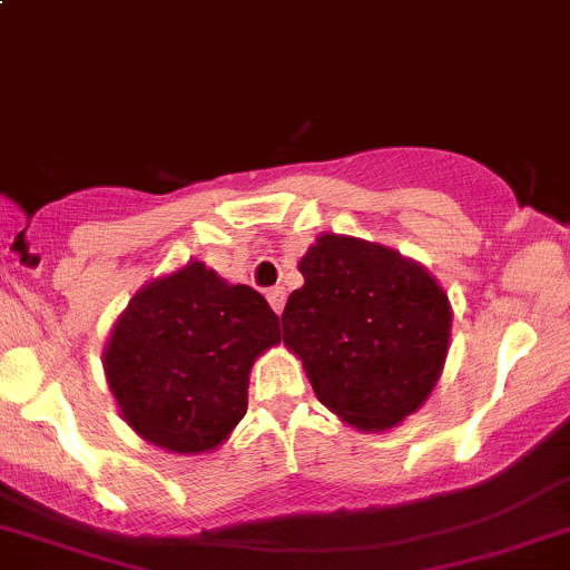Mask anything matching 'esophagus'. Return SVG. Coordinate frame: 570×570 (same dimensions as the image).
I'll use <instances>...</instances> for the list:
<instances>
[{
    "mask_svg": "<svg viewBox=\"0 0 570 570\" xmlns=\"http://www.w3.org/2000/svg\"><path fill=\"white\" fill-rule=\"evenodd\" d=\"M267 301H269V306H273L275 314L284 312V306H286V289H284V286H273V289L267 292Z\"/></svg>",
    "mask_w": 570,
    "mask_h": 570,
    "instance_id": "34e87169",
    "label": "esophagus"
}]
</instances>
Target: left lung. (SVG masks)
I'll list each match as a JSON object with an SVG mask.
<instances>
[{
	"label": "left lung",
	"instance_id": "1",
	"mask_svg": "<svg viewBox=\"0 0 570 570\" xmlns=\"http://www.w3.org/2000/svg\"><path fill=\"white\" fill-rule=\"evenodd\" d=\"M284 344L342 422L381 433L422 407L444 370L452 306L439 281L377 243L322 234L301 258Z\"/></svg>",
	"mask_w": 570,
	"mask_h": 570
}]
</instances>
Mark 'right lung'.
<instances>
[{
	"instance_id": "add662e5",
	"label": "right lung",
	"mask_w": 570,
	"mask_h": 570,
	"mask_svg": "<svg viewBox=\"0 0 570 570\" xmlns=\"http://www.w3.org/2000/svg\"><path fill=\"white\" fill-rule=\"evenodd\" d=\"M278 342V314L256 289L187 262L142 286L115 322L107 383L140 439L198 455L237 428L253 361Z\"/></svg>"
}]
</instances>
